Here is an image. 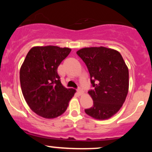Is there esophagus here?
<instances>
[{
	"label": "esophagus",
	"instance_id": "34e87169",
	"mask_svg": "<svg viewBox=\"0 0 152 152\" xmlns=\"http://www.w3.org/2000/svg\"><path fill=\"white\" fill-rule=\"evenodd\" d=\"M77 92L78 93V94H79V95H83V91L82 90L81 88H78Z\"/></svg>",
	"mask_w": 152,
	"mask_h": 152
}]
</instances>
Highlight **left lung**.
Instances as JSON below:
<instances>
[{"mask_svg":"<svg viewBox=\"0 0 152 152\" xmlns=\"http://www.w3.org/2000/svg\"><path fill=\"white\" fill-rule=\"evenodd\" d=\"M76 53L86 64L93 90L88 92L93 106L85 109L95 119L105 120L121 109L129 91V69L117 50L106 47H89Z\"/></svg>","mask_w":152,"mask_h":152,"instance_id":"8db88e82","label":"left lung"}]
</instances>
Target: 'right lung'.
Returning a JSON list of instances; mask_svg holds the SVG:
<instances>
[{
    "mask_svg": "<svg viewBox=\"0 0 152 152\" xmlns=\"http://www.w3.org/2000/svg\"><path fill=\"white\" fill-rule=\"evenodd\" d=\"M71 49L56 46H34L20 69L22 93L30 109L45 118L64 114L76 93L62 85L57 69Z\"/></svg>",
    "mask_w": 152,
    "mask_h": 152,
    "instance_id": "add662e5",
    "label": "right lung"
}]
</instances>
